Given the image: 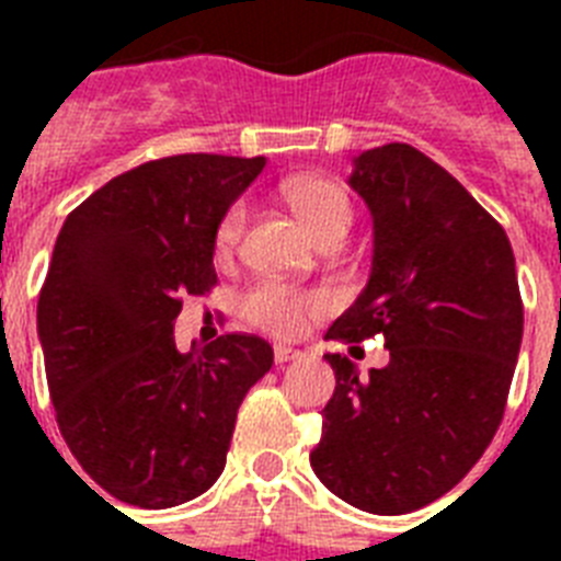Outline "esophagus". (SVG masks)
<instances>
[{
  "label": "esophagus",
  "mask_w": 561,
  "mask_h": 561,
  "mask_svg": "<svg viewBox=\"0 0 561 561\" xmlns=\"http://www.w3.org/2000/svg\"><path fill=\"white\" fill-rule=\"evenodd\" d=\"M300 351L291 348V345H275V362L277 365H284V362H291V359H300Z\"/></svg>",
  "instance_id": "esophagus-1"
}]
</instances>
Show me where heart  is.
<instances>
[{
    "label": "heart",
    "mask_w": 561,
    "mask_h": 561,
    "mask_svg": "<svg viewBox=\"0 0 561 561\" xmlns=\"http://www.w3.org/2000/svg\"><path fill=\"white\" fill-rule=\"evenodd\" d=\"M284 202L291 207L304 230L314 238L317 244H340L348 236V227L354 221V205H351L348 191L340 182L329 176H295L280 187ZM247 210L241 202L227 207L213 230V255L216 261H230L236 252L241 232H244ZM323 297L314 291L295 289V286L275 284V280H261L250 286L238 300V309L247 323L257 325L272 336H295L304 329V320L314 311H320Z\"/></svg>",
    "instance_id": "b5f03b06"
}]
</instances>
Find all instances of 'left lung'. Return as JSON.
Segmentation results:
<instances>
[{
    "mask_svg": "<svg viewBox=\"0 0 561 561\" xmlns=\"http://www.w3.org/2000/svg\"><path fill=\"white\" fill-rule=\"evenodd\" d=\"M348 185L374 216V264L325 340L381 334L390 362L359 379L325 354L336 388L309 458L345 503L408 514L460 483L503 421L523 342L517 266L503 227L408 142L362 151Z\"/></svg>",
    "mask_w": 561,
    "mask_h": 561,
    "instance_id": "left-lung-1",
    "label": "left lung"
}]
</instances>
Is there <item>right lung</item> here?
Returning a JSON list of instances; mask_svg holds the SVG:
<instances>
[{
	"label": "right lung",
	"instance_id": "add662e5",
	"mask_svg": "<svg viewBox=\"0 0 561 561\" xmlns=\"http://www.w3.org/2000/svg\"><path fill=\"white\" fill-rule=\"evenodd\" d=\"M264 157L176 153L114 176L69 213L38 295L58 430L114 500L171 508L207 492L270 342L176 351L182 297L216 286L213 230Z\"/></svg>",
	"mask_w": 561,
	"mask_h": 561
}]
</instances>
